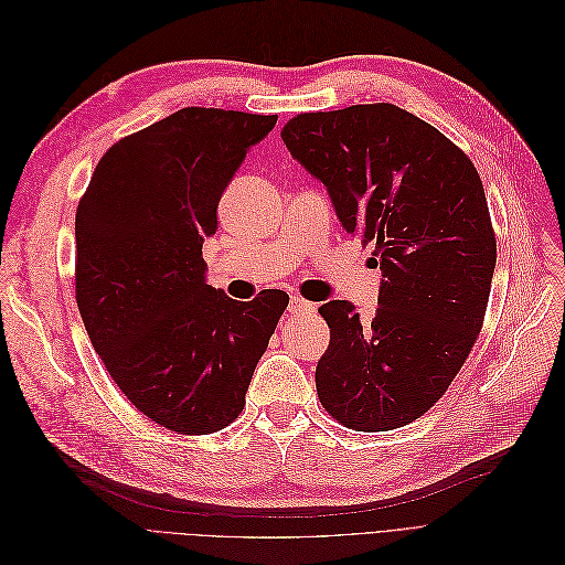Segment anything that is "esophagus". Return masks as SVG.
<instances>
[{"label": "esophagus", "mask_w": 565, "mask_h": 565, "mask_svg": "<svg viewBox=\"0 0 565 565\" xmlns=\"http://www.w3.org/2000/svg\"><path fill=\"white\" fill-rule=\"evenodd\" d=\"M287 310H289V315H294V317H299V315H312V312H315V303H308V301H303L301 297H291Z\"/></svg>", "instance_id": "esophagus-1"}]
</instances>
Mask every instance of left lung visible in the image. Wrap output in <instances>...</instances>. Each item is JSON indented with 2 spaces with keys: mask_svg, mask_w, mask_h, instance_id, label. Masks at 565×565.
Masks as SVG:
<instances>
[{
  "mask_svg": "<svg viewBox=\"0 0 565 565\" xmlns=\"http://www.w3.org/2000/svg\"><path fill=\"white\" fill-rule=\"evenodd\" d=\"M282 142L382 268L370 319L347 301L319 308L331 342L317 395L359 433L407 425L446 393L486 317L497 241L482 181L435 126L391 103L297 115Z\"/></svg>",
  "mask_w": 565,
  "mask_h": 565,
  "instance_id": "1",
  "label": "left lung"
}]
</instances>
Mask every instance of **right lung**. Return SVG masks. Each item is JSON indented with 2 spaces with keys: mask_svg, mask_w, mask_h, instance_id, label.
Returning <instances> with one entry per match:
<instances>
[{
  "mask_svg": "<svg viewBox=\"0 0 565 565\" xmlns=\"http://www.w3.org/2000/svg\"><path fill=\"white\" fill-rule=\"evenodd\" d=\"M276 115L183 110L98 160L75 213V299L121 393L181 435H211L246 405L289 297L234 301L206 285L202 244L218 202Z\"/></svg>",
  "mask_w": 565,
  "mask_h": 565,
  "instance_id": "right-lung-1",
  "label": "right lung"
}]
</instances>
